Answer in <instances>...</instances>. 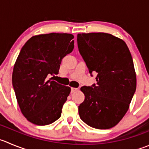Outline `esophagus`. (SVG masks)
Segmentation results:
<instances>
[{
  "instance_id": "1",
  "label": "esophagus",
  "mask_w": 149,
  "mask_h": 149,
  "mask_svg": "<svg viewBox=\"0 0 149 149\" xmlns=\"http://www.w3.org/2000/svg\"><path fill=\"white\" fill-rule=\"evenodd\" d=\"M77 90H78V88H73V87L71 88V92H72V93L76 92Z\"/></svg>"
}]
</instances>
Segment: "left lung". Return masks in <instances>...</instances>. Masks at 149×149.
I'll return each instance as SVG.
<instances>
[{
	"label": "left lung",
	"mask_w": 149,
	"mask_h": 149,
	"mask_svg": "<svg viewBox=\"0 0 149 149\" xmlns=\"http://www.w3.org/2000/svg\"><path fill=\"white\" fill-rule=\"evenodd\" d=\"M78 48L96 84L83 86L85 99L79 106L84 123L105 130L117 125L128 111L136 90L133 60L126 43L105 33L77 35Z\"/></svg>",
	"instance_id": "left-lung-1"
}]
</instances>
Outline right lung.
<instances>
[{
    "label": "right lung",
    "mask_w": 149,
    "mask_h": 149,
    "mask_svg": "<svg viewBox=\"0 0 149 149\" xmlns=\"http://www.w3.org/2000/svg\"><path fill=\"white\" fill-rule=\"evenodd\" d=\"M73 38L68 33L38 35L21 49L12 84L22 113L35 125H50L61 116L70 88L49 77L58 74L63 58L74 48Z\"/></svg>",
    "instance_id": "obj_1"
}]
</instances>
